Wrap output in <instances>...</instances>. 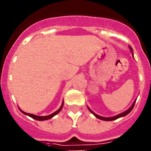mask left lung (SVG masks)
<instances>
[{
  "label": "left lung",
  "mask_w": 151,
  "mask_h": 151,
  "mask_svg": "<svg viewBox=\"0 0 151 151\" xmlns=\"http://www.w3.org/2000/svg\"><path fill=\"white\" fill-rule=\"evenodd\" d=\"M129 49H130L131 53H132V57H134V55H133V49L132 48V47L129 46ZM135 102H136V100L134 101V102H133L132 105V106H131L130 107H129L127 110H125V111L123 112V113H119V114H118V115L114 116H112V117H104V116H101L97 115V114H96L95 113H94V112L92 111V110H91V109L88 107V108L89 111H90L91 113L92 114H93V115L94 116L97 117V119H101V120H104V121H112V120H115V119H117L120 118V117H123V116H125L128 115V114H129V113H130V112L132 111V109H133V107H134V104H135Z\"/></svg>",
  "instance_id": "left-lung-1"
}]
</instances>
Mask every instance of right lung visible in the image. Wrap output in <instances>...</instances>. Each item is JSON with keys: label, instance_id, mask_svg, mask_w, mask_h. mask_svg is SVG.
Instances as JSON below:
<instances>
[{"label": "right lung", "instance_id": "right-lung-1", "mask_svg": "<svg viewBox=\"0 0 151 151\" xmlns=\"http://www.w3.org/2000/svg\"><path fill=\"white\" fill-rule=\"evenodd\" d=\"M63 104L64 103H63V101L59 109L57 110V111H55L54 113H51L50 115L45 116H36V115H34V114H31V113H26V112H24V111H22V110H21L20 108H19V110H20V111L22 112L23 114H25V115H26V116H30L31 118H32V119H36V120H38V121H44V120H47V119H50L53 118L54 116L57 115V113H59L61 111V110H62L63 106Z\"/></svg>", "mask_w": 151, "mask_h": 151}]
</instances>
